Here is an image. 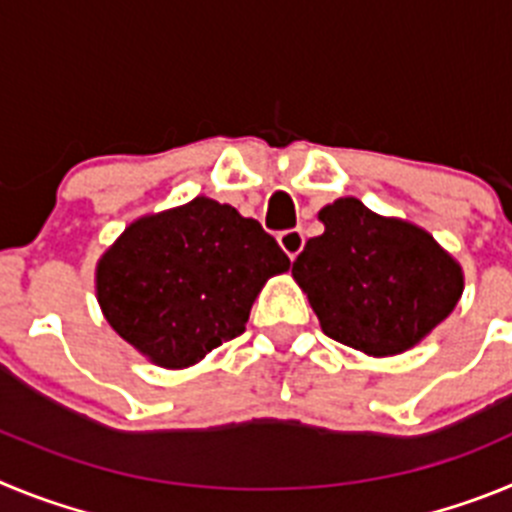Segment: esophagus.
I'll use <instances>...</instances> for the list:
<instances>
[{
  "label": "esophagus",
  "mask_w": 512,
  "mask_h": 512,
  "mask_svg": "<svg viewBox=\"0 0 512 512\" xmlns=\"http://www.w3.org/2000/svg\"><path fill=\"white\" fill-rule=\"evenodd\" d=\"M279 246H282V251L287 253L289 259L295 261L297 253L305 248V233H302L300 228H292V230H282L279 233Z\"/></svg>",
  "instance_id": "34e87169"
}]
</instances>
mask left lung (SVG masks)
Segmentation results:
<instances>
[{
    "mask_svg": "<svg viewBox=\"0 0 512 512\" xmlns=\"http://www.w3.org/2000/svg\"><path fill=\"white\" fill-rule=\"evenodd\" d=\"M323 235L305 243L292 277L325 336L369 356L400 354L456 307L461 269L425 230L343 197L320 210Z\"/></svg>",
    "mask_w": 512,
    "mask_h": 512,
    "instance_id": "obj_1",
    "label": "left lung"
}]
</instances>
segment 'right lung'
Segmentation results:
<instances>
[{"label": "right lung", "instance_id": "right-lung-1", "mask_svg": "<svg viewBox=\"0 0 512 512\" xmlns=\"http://www.w3.org/2000/svg\"><path fill=\"white\" fill-rule=\"evenodd\" d=\"M287 269L256 220L197 197L130 225L99 261L97 297L140 354L182 369L241 336L266 279Z\"/></svg>", "mask_w": 512, "mask_h": 512}]
</instances>
